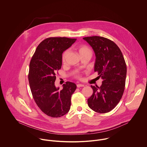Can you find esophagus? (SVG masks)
Instances as JSON below:
<instances>
[{"label": "esophagus", "instance_id": "esophagus-1", "mask_svg": "<svg viewBox=\"0 0 147 147\" xmlns=\"http://www.w3.org/2000/svg\"><path fill=\"white\" fill-rule=\"evenodd\" d=\"M77 87H78V88H80V87H84V84H77Z\"/></svg>", "mask_w": 147, "mask_h": 147}]
</instances>
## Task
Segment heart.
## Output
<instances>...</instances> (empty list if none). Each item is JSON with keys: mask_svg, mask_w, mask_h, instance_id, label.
Wrapping results in <instances>:
<instances>
[{"mask_svg": "<svg viewBox=\"0 0 147 147\" xmlns=\"http://www.w3.org/2000/svg\"><path fill=\"white\" fill-rule=\"evenodd\" d=\"M78 51H79V52L80 55L83 53L86 52H91L90 49L87 46H85V45H81V46H80L78 47ZM67 53H68V51H65L63 53V61H65V57H66V56L67 55Z\"/></svg>", "mask_w": 147, "mask_h": 147, "instance_id": "heart-1", "label": "heart"}]
</instances>
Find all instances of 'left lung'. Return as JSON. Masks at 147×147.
<instances>
[{"label": "left lung", "instance_id": "obj_1", "mask_svg": "<svg viewBox=\"0 0 147 147\" xmlns=\"http://www.w3.org/2000/svg\"><path fill=\"white\" fill-rule=\"evenodd\" d=\"M94 50L96 59L94 71L102 79L100 87L92 86L94 92L88 105L101 113L112 110L123 96L125 84L127 66L121 50L112 41L101 36L84 38Z\"/></svg>", "mask_w": 147, "mask_h": 147}]
</instances>
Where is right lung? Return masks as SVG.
<instances>
[{
  "mask_svg": "<svg viewBox=\"0 0 147 147\" xmlns=\"http://www.w3.org/2000/svg\"><path fill=\"white\" fill-rule=\"evenodd\" d=\"M76 39L49 38L38 46L30 63L28 80L34 99L39 108L52 117L68 112L71 96L76 85L67 82L59 90L55 85L56 74L62 65V54L76 42Z\"/></svg>",
  "mask_w": 147,
  "mask_h": 147,
  "instance_id": "add662e5",
  "label": "right lung"
}]
</instances>
